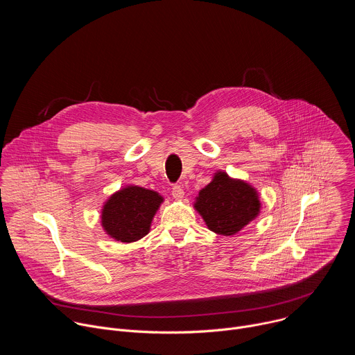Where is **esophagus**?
I'll return each mask as SVG.
<instances>
[{
    "label": "esophagus",
    "mask_w": 355,
    "mask_h": 355,
    "mask_svg": "<svg viewBox=\"0 0 355 355\" xmlns=\"http://www.w3.org/2000/svg\"><path fill=\"white\" fill-rule=\"evenodd\" d=\"M173 196L175 198V199H182L184 198V189L180 187V185H175V187H173Z\"/></svg>",
    "instance_id": "34e87169"
}]
</instances>
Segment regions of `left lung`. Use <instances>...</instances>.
<instances>
[{
  "mask_svg": "<svg viewBox=\"0 0 355 355\" xmlns=\"http://www.w3.org/2000/svg\"><path fill=\"white\" fill-rule=\"evenodd\" d=\"M193 208L209 230L233 236L259 216L261 202L254 187L218 171L214 180L199 191Z\"/></svg>",
  "mask_w": 355,
  "mask_h": 355,
  "instance_id": "1",
  "label": "left lung"
}]
</instances>
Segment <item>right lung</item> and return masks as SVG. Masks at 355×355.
Listing matches in <instances>:
<instances>
[{"instance_id":"1","label":"right lung","mask_w":355,"mask_h":355,"mask_svg":"<svg viewBox=\"0 0 355 355\" xmlns=\"http://www.w3.org/2000/svg\"><path fill=\"white\" fill-rule=\"evenodd\" d=\"M164 198L151 189L126 185L110 196L103 207L101 225L116 241L133 243L150 232Z\"/></svg>"}]
</instances>
